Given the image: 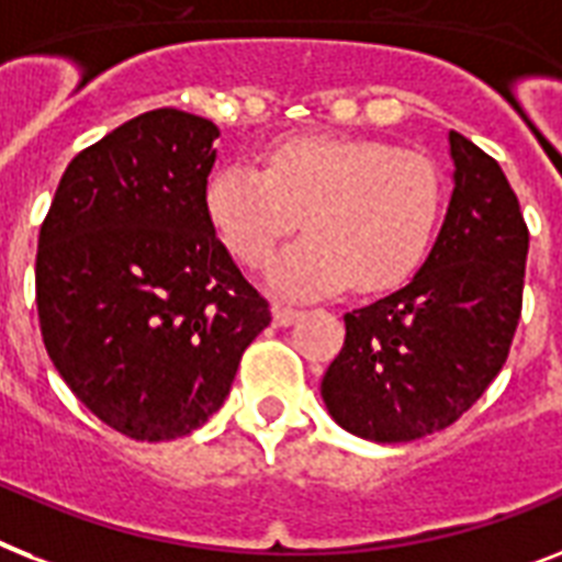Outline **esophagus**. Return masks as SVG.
<instances>
[{"label": "esophagus", "mask_w": 562, "mask_h": 562, "mask_svg": "<svg viewBox=\"0 0 562 562\" xmlns=\"http://www.w3.org/2000/svg\"><path fill=\"white\" fill-rule=\"evenodd\" d=\"M271 314H273V323H277V326H291V323L300 317V312H296V308H291V305H285V303H273Z\"/></svg>", "instance_id": "1"}]
</instances>
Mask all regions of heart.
I'll list each match as a JSON object with an SVG mask.
<instances>
[{"mask_svg": "<svg viewBox=\"0 0 562 562\" xmlns=\"http://www.w3.org/2000/svg\"><path fill=\"white\" fill-rule=\"evenodd\" d=\"M207 216L231 254L259 266L285 234H308L273 254L266 280L285 296H323L352 285L395 289L430 250L441 216V176L424 155L384 140L291 138L207 181Z\"/></svg>", "mask_w": 562, "mask_h": 562, "instance_id": "1", "label": "heart"}]
</instances>
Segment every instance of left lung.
Returning <instances> with one entry per match:
<instances>
[{
  "label": "left lung",
  "mask_w": 562,
  "mask_h": 562,
  "mask_svg": "<svg viewBox=\"0 0 562 562\" xmlns=\"http://www.w3.org/2000/svg\"><path fill=\"white\" fill-rule=\"evenodd\" d=\"M453 193L404 289L344 317L326 369L328 415L360 439L398 445L445 430L499 375L522 312L528 227L503 167L447 135Z\"/></svg>",
  "instance_id": "obj_1"
}]
</instances>
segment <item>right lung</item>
Listing matches in <instances>:
<instances>
[{"label": "right lung", "mask_w": 562, "mask_h": 562, "mask_svg": "<svg viewBox=\"0 0 562 562\" xmlns=\"http://www.w3.org/2000/svg\"><path fill=\"white\" fill-rule=\"evenodd\" d=\"M216 138V123L181 109L132 117L68 164L40 227L48 358L130 439L202 427L271 323L207 216Z\"/></svg>", "instance_id": "add662e5"}]
</instances>
